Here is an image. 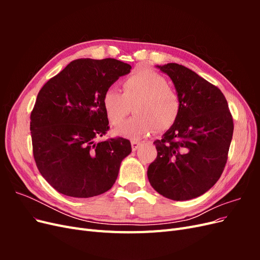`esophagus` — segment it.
I'll list each match as a JSON object with an SVG mask.
<instances>
[{
	"instance_id": "1",
	"label": "esophagus",
	"mask_w": 260,
	"mask_h": 260,
	"mask_svg": "<svg viewBox=\"0 0 260 260\" xmlns=\"http://www.w3.org/2000/svg\"><path fill=\"white\" fill-rule=\"evenodd\" d=\"M131 145H132V151L136 152L137 149L139 148V146L141 145V143L139 142V141H136V140H132L131 141Z\"/></svg>"
}]
</instances>
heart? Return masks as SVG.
<instances>
[{
    "label": "heart",
    "instance_id": "1",
    "mask_svg": "<svg viewBox=\"0 0 260 260\" xmlns=\"http://www.w3.org/2000/svg\"><path fill=\"white\" fill-rule=\"evenodd\" d=\"M102 103L109 122L114 125L122 123L133 106L137 115L116 129L117 135L131 139H140L154 130H168L181 112L177 91L161 75L152 70H139L125 78L122 93L108 89Z\"/></svg>",
    "mask_w": 260,
    "mask_h": 260
}]
</instances>
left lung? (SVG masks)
Here are the masks:
<instances>
[{
  "mask_svg": "<svg viewBox=\"0 0 260 260\" xmlns=\"http://www.w3.org/2000/svg\"><path fill=\"white\" fill-rule=\"evenodd\" d=\"M175 84L181 101L177 121L156 140V159L147 178L156 192L174 201L206 193L224 169L233 119L217 86L176 62L156 66Z\"/></svg>",
  "mask_w": 260,
  "mask_h": 260,
  "instance_id": "1",
  "label": "left lung"
}]
</instances>
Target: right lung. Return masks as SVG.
<instances>
[{
    "instance_id": "1",
    "label": "right lung",
    "mask_w": 260,
    "mask_h": 260,
    "mask_svg": "<svg viewBox=\"0 0 260 260\" xmlns=\"http://www.w3.org/2000/svg\"><path fill=\"white\" fill-rule=\"evenodd\" d=\"M130 69L114 58L77 59L39 92L30 116L34 156L57 192L93 198L116 182L121 161L131 153L130 141L96 139L108 130L104 93Z\"/></svg>"
}]
</instances>
